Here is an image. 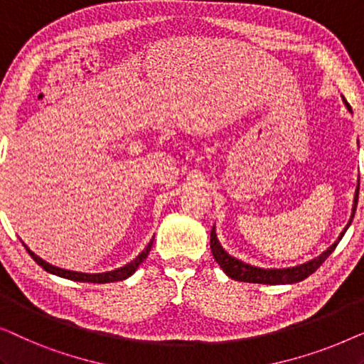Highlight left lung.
Instances as JSON below:
<instances>
[{"label":"left lung","instance_id":"1","mask_svg":"<svg viewBox=\"0 0 364 364\" xmlns=\"http://www.w3.org/2000/svg\"><path fill=\"white\" fill-rule=\"evenodd\" d=\"M343 101H345L346 107L351 111L350 104L346 102L345 97H343ZM358 193H360V183H358V188H356V193H355V207H353L351 220H353V217H355V212H356ZM351 220H350V223H351ZM350 223H348L345 230H343L341 237L338 238V240L333 243V245L328 248L326 252H323L320 257L313 258L311 262L303 263V265H298V267H293V268H280V270H263V268L247 265V263L237 260V258L230 257L225 250H223V248L220 247V243H218V240H217L215 230H213V228L210 232V248H212L213 258H215L218 265H220L222 270L225 272L228 277L233 278V280L247 282V283H267V285H285V283H296V282L305 280L306 277H310L311 273H315L318 268H320L323 263H325L326 258L330 257L333 252H335L336 245L340 243L343 235H345V232L348 230V227H350Z\"/></svg>","mask_w":364,"mask_h":364}]
</instances>
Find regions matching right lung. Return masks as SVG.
Wrapping results in <instances>:
<instances>
[{
    "mask_svg": "<svg viewBox=\"0 0 364 364\" xmlns=\"http://www.w3.org/2000/svg\"><path fill=\"white\" fill-rule=\"evenodd\" d=\"M152 243L154 240H151V243L144 248L142 253H139V257L134 258V260L131 263H127L126 267L122 268H117V270L114 272H106V273H81V272H71V270H63V268H58V267H53L49 265V263H46L44 260H41L38 255H34V253L29 250V248L24 245V248H26L29 255H31V258L34 262L38 263L39 267H43L44 270L53 273V275H58V277H63V278H68V280H74V282H86V283H111V282H121V280H126V278H129L132 275L134 272L137 270V267L141 265V263L146 260L149 252H151L152 248Z\"/></svg>",
    "mask_w": 364,
    "mask_h": 364,
    "instance_id": "obj_1",
    "label": "right lung"
}]
</instances>
